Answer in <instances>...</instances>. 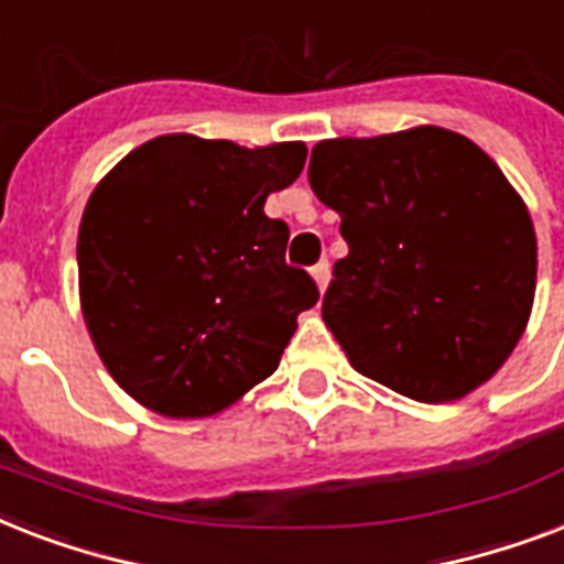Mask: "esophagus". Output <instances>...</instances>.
Segmentation results:
<instances>
[{
	"label": "esophagus",
	"instance_id": "esophagus-1",
	"mask_svg": "<svg viewBox=\"0 0 564 564\" xmlns=\"http://www.w3.org/2000/svg\"><path fill=\"white\" fill-rule=\"evenodd\" d=\"M313 281H316L318 292H325L327 281H330V263H327V260H318V263L313 265Z\"/></svg>",
	"mask_w": 564,
	"mask_h": 564
}]
</instances>
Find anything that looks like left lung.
<instances>
[{"label": "left lung", "mask_w": 564, "mask_h": 564, "mask_svg": "<svg viewBox=\"0 0 564 564\" xmlns=\"http://www.w3.org/2000/svg\"><path fill=\"white\" fill-rule=\"evenodd\" d=\"M310 187L343 216L322 318L360 375L456 401L507 362L535 295V230L498 163L421 126L313 149Z\"/></svg>", "instance_id": "8db88e82"}]
</instances>
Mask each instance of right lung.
Returning <instances> with one entry per match:
<instances>
[{"mask_svg": "<svg viewBox=\"0 0 564 564\" xmlns=\"http://www.w3.org/2000/svg\"><path fill=\"white\" fill-rule=\"evenodd\" d=\"M304 161V143L163 134L93 189L78 228L82 313L137 403L204 419L278 369L318 286L286 265L290 228L263 204Z\"/></svg>", "mask_w": 564, "mask_h": 564, "instance_id": "1", "label": "right lung"}]
</instances>
